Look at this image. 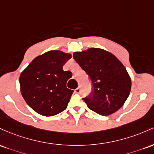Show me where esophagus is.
I'll return each mask as SVG.
<instances>
[{
    "mask_svg": "<svg viewBox=\"0 0 154 154\" xmlns=\"http://www.w3.org/2000/svg\"><path fill=\"white\" fill-rule=\"evenodd\" d=\"M75 92L77 93V94H80V92H81V88L79 87V86L75 89Z\"/></svg>",
    "mask_w": 154,
    "mask_h": 154,
    "instance_id": "1",
    "label": "esophagus"
}]
</instances>
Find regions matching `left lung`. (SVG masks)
<instances>
[{
	"mask_svg": "<svg viewBox=\"0 0 154 154\" xmlns=\"http://www.w3.org/2000/svg\"><path fill=\"white\" fill-rule=\"evenodd\" d=\"M73 58L92 84L90 94L83 98L88 108L101 116L110 115L122 108L132 86L123 64L113 54L98 48L74 52Z\"/></svg>",
	"mask_w": 154,
	"mask_h": 154,
	"instance_id": "8db88e82",
	"label": "left lung"
}]
</instances>
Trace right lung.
Listing matches in <instances>:
<instances>
[{
	"instance_id": "add662e5",
	"label": "right lung",
	"mask_w": 154,
	"mask_h": 154,
	"mask_svg": "<svg viewBox=\"0 0 154 154\" xmlns=\"http://www.w3.org/2000/svg\"><path fill=\"white\" fill-rule=\"evenodd\" d=\"M71 54L49 51L32 60L20 76L21 93L27 104L44 116H52L66 109L73 90L67 88L70 71L63 67Z\"/></svg>"
}]
</instances>
